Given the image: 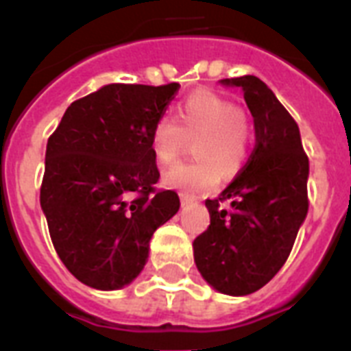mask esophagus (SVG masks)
Wrapping results in <instances>:
<instances>
[{
	"label": "esophagus",
	"mask_w": 351,
	"mask_h": 351,
	"mask_svg": "<svg viewBox=\"0 0 351 351\" xmlns=\"http://www.w3.org/2000/svg\"><path fill=\"white\" fill-rule=\"evenodd\" d=\"M180 202L182 206H187V204L193 202V197L189 195V193H180Z\"/></svg>",
	"instance_id": "obj_1"
}]
</instances>
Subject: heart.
Here are the masks:
<instances>
[{
  "mask_svg": "<svg viewBox=\"0 0 351 351\" xmlns=\"http://www.w3.org/2000/svg\"><path fill=\"white\" fill-rule=\"evenodd\" d=\"M193 145V164L175 165L162 175L164 186L189 193H208L220 176H233L244 167L250 153V127L239 107L211 90L187 96L175 118L160 117L151 132V147L160 165L175 164Z\"/></svg>",
  "mask_w": 351,
  "mask_h": 351,
  "instance_id": "heart-1",
  "label": "heart"
}]
</instances>
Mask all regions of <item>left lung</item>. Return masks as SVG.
Here are the masks:
<instances>
[{
    "mask_svg": "<svg viewBox=\"0 0 351 351\" xmlns=\"http://www.w3.org/2000/svg\"><path fill=\"white\" fill-rule=\"evenodd\" d=\"M244 93L255 149L219 198L206 200L211 224L193 242L198 271L213 289L244 297L271 280L308 215L310 164L299 125L256 76L220 80ZM228 199L230 208H220Z\"/></svg>",
    "mask_w": 351,
    "mask_h": 351,
    "instance_id": "1",
    "label": "left lung"
}]
</instances>
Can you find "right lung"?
<instances>
[{
  "label": "right lung",
  "instance_id": "1",
  "mask_svg": "<svg viewBox=\"0 0 351 351\" xmlns=\"http://www.w3.org/2000/svg\"><path fill=\"white\" fill-rule=\"evenodd\" d=\"M180 85L109 84L73 101L47 142L40 204L58 256L80 282L120 289L142 273L149 242L180 208L154 191L151 132Z\"/></svg>",
  "mask_w": 351,
  "mask_h": 351
}]
</instances>
